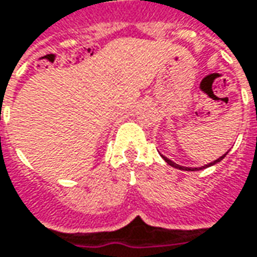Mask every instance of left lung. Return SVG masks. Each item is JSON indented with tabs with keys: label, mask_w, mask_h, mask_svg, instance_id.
<instances>
[{
	"label": "left lung",
	"mask_w": 257,
	"mask_h": 257,
	"mask_svg": "<svg viewBox=\"0 0 257 257\" xmlns=\"http://www.w3.org/2000/svg\"><path fill=\"white\" fill-rule=\"evenodd\" d=\"M227 155V152H226L225 155H222L219 159H216V161H213V162H210V164L208 165H205V166H202V168H186V166H181V165H178V164H175V162H172L171 159H168V158H165L164 155H162V158H164L165 161H166V164L168 165H171V166H173V168H176V169H181V171H200V169H205V168H209V166H212V165H215L217 164V162H220L225 156Z\"/></svg>",
	"instance_id": "left-lung-1"
}]
</instances>
